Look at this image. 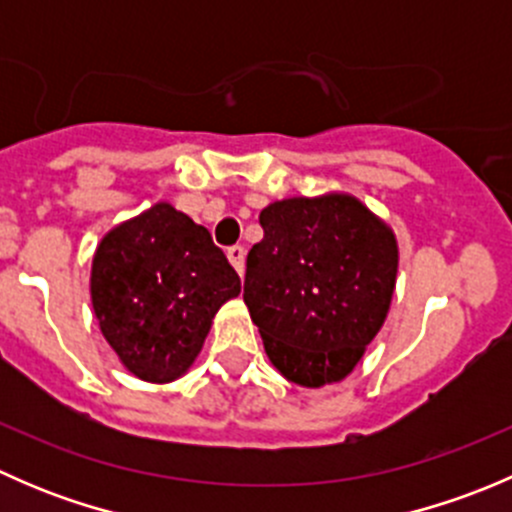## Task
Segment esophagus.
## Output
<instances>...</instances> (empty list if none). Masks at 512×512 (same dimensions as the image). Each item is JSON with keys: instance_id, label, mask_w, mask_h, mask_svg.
<instances>
[{"instance_id": "esophagus-1", "label": "esophagus", "mask_w": 512, "mask_h": 512, "mask_svg": "<svg viewBox=\"0 0 512 512\" xmlns=\"http://www.w3.org/2000/svg\"><path fill=\"white\" fill-rule=\"evenodd\" d=\"M227 260H230V265L235 267L237 275H242V272H245V247L242 245L227 247Z\"/></svg>"}]
</instances>
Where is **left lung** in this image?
<instances>
[{
  "mask_svg": "<svg viewBox=\"0 0 512 512\" xmlns=\"http://www.w3.org/2000/svg\"><path fill=\"white\" fill-rule=\"evenodd\" d=\"M247 255L245 304L287 381H342L389 314L399 272L396 235L347 193L287 198L260 213Z\"/></svg>",
  "mask_w": 512,
  "mask_h": 512,
  "instance_id": "left-lung-1",
  "label": "left lung"
}]
</instances>
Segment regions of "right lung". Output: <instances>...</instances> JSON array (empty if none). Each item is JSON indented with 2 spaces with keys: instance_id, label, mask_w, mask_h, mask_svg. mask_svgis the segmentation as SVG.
I'll list each match as a JSON object with an SVG mask.
<instances>
[{
  "instance_id": "right-lung-1",
  "label": "right lung",
  "mask_w": 512,
  "mask_h": 512,
  "mask_svg": "<svg viewBox=\"0 0 512 512\" xmlns=\"http://www.w3.org/2000/svg\"><path fill=\"white\" fill-rule=\"evenodd\" d=\"M240 277L203 225L156 203L98 242L91 304L101 334L133 376L151 384L193 366L213 317Z\"/></svg>"
}]
</instances>
